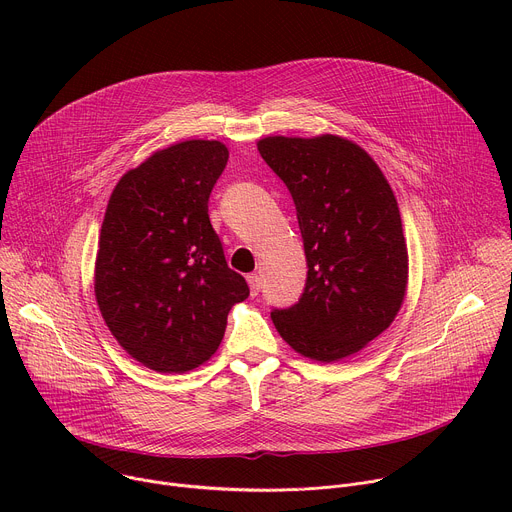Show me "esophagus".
Listing matches in <instances>:
<instances>
[{"label": "esophagus", "instance_id": "esophagus-1", "mask_svg": "<svg viewBox=\"0 0 512 512\" xmlns=\"http://www.w3.org/2000/svg\"><path fill=\"white\" fill-rule=\"evenodd\" d=\"M247 281H249V287H251V296H259V289H261L259 275L257 273H249Z\"/></svg>", "mask_w": 512, "mask_h": 512}]
</instances>
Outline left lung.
I'll use <instances>...</instances> for the list:
<instances>
[{"label":"left lung","mask_w":512,"mask_h":512,"mask_svg":"<svg viewBox=\"0 0 512 512\" xmlns=\"http://www.w3.org/2000/svg\"><path fill=\"white\" fill-rule=\"evenodd\" d=\"M257 150L294 198L308 263L304 294L273 308L271 320L308 358L354 354L391 326L405 298L407 245L395 194L373 158L336 135H275Z\"/></svg>","instance_id":"left-lung-1"}]
</instances>
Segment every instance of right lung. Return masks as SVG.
Instances as JSON below:
<instances>
[{
	"mask_svg": "<svg viewBox=\"0 0 512 512\" xmlns=\"http://www.w3.org/2000/svg\"><path fill=\"white\" fill-rule=\"evenodd\" d=\"M227 160L221 141L170 145L129 170L107 204L97 304L117 342L158 373L200 367L221 344L231 308L249 298L208 218Z\"/></svg>",
	"mask_w": 512,
	"mask_h": 512,
	"instance_id": "right-lung-1",
	"label": "right lung"
}]
</instances>
